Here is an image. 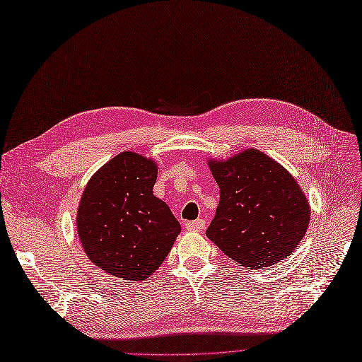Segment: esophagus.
<instances>
[{"instance_id":"esophagus-1","label":"esophagus","mask_w":362,"mask_h":362,"mask_svg":"<svg viewBox=\"0 0 362 362\" xmlns=\"http://www.w3.org/2000/svg\"><path fill=\"white\" fill-rule=\"evenodd\" d=\"M186 230L188 231H203L206 228V221L204 219H197V221H189V223L185 224Z\"/></svg>"}]
</instances>
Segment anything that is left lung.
<instances>
[{
  "label": "left lung",
  "instance_id": "8db88e82",
  "mask_svg": "<svg viewBox=\"0 0 362 362\" xmlns=\"http://www.w3.org/2000/svg\"><path fill=\"white\" fill-rule=\"evenodd\" d=\"M219 186V204L206 235L247 269L287 259L310 224V204L299 183L257 148L226 160L207 159Z\"/></svg>",
  "mask_w": 362,
  "mask_h": 362
}]
</instances>
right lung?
Segmentation results:
<instances>
[{"label":"right lung","mask_w":362,"mask_h":362,"mask_svg":"<svg viewBox=\"0 0 362 362\" xmlns=\"http://www.w3.org/2000/svg\"><path fill=\"white\" fill-rule=\"evenodd\" d=\"M156 177L153 159L126 150L93 174L81 195V245L90 262L111 276L143 281L179 236V221L153 195Z\"/></svg>","instance_id":"right-lung-1"}]
</instances>
